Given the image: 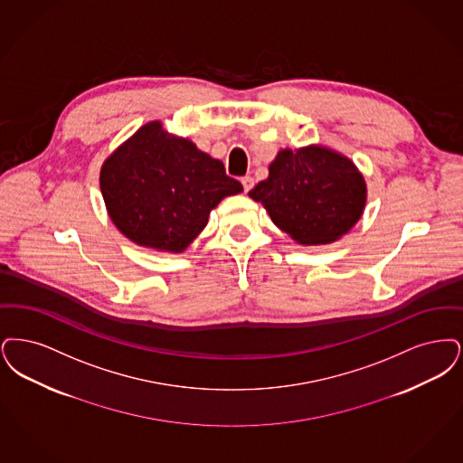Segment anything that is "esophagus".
Listing matches in <instances>:
<instances>
[{"label": "esophagus", "mask_w": 463, "mask_h": 463, "mask_svg": "<svg viewBox=\"0 0 463 463\" xmlns=\"http://www.w3.org/2000/svg\"><path fill=\"white\" fill-rule=\"evenodd\" d=\"M241 184H243V192H250L254 186V180L250 176H243L241 178Z\"/></svg>", "instance_id": "1"}]
</instances>
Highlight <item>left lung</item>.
<instances>
[{"label": "left lung", "instance_id": "8db88e82", "mask_svg": "<svg viewBox=\"0 0 463 463\" xmlns=\"http://www.w3.org/2000/svg\"><path fill=\"white\" fill-rule=\"evenodd\" d=\"M249 197L271 222L302 245L341 239L362 218L366 184L358 167L330 148L309 145L280 150L269 175Z\"/></svg>", "mask_w": 463, "mask_h": 463}]
</instances>
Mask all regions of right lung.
<instances>
[{
    "instance_id": "obj_1",
    "label": "right lung",
    "mask_w": 463,
    "mask_h": 463,
    "mask_svg": "<svg viewBox=\"0 0 463 463\" xmlns=\"http://www.w3.org/2000/svg\"><path fill=\"white\" fill-rule=\"evenodd\" d=\"M100 188L109 216L129 241L183 252L205 228L211 211L241 194L222 161L152 121L103 162Z\"/></svg>"
}]
</instances>
